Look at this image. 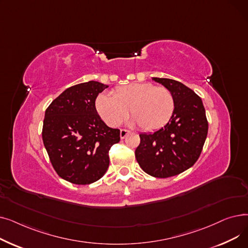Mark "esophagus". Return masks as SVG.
Returning <instances> with one entry per match:
<instances>
[{
	"label": "esophagus",
	"instance_id": "34e87169",
	"mask_svg": "<svg viewBox=\"0 0 248 248\" xmlns=\"http://www.w3.org/2000/svg\"><path fill=\"white\" fill-rule=\"evenodd\" d=\"M128 133H129V131H127V129H124V128L121 129V139H122V140L124 139Z\"/></svg>",
	"mask_w": 248,
	"mask_h": 248
}]
</instances>
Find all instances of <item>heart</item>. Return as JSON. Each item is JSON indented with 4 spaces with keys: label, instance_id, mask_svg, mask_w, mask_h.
I'll return each mask as SVG.
<instances>
[{
    "label": "heart",
    "instance_id": "obj_1",
    "mask_svg": "<svg viewBox=\"0 0 248 248\" xmlns=\"http://www.w3.org/2000/svg\"><path fill=\"white\" fill-rule=\"evenodd\" d=\"M95 109L101 120L109 126H117L128 115L147 132L165 126L175 111V97L170 89L149 82H135L116 87L111 95L99 94Z\"/></svg>",
    "mask_w": 248,
    "mask_h": 248
}]
</instances>
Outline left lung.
Masks as SVG:
<instances>
[{"mask_svg": "<svg viewBox=\"0 0 248 248\" xmlns=\"http://www.w3.org/2000/svg\"><path fill=\"white\" fill-rule=\"evenodd\" d=\"M171 90L175 111L169 123L154 134H140L136 159L147 174L169 178L181 174L197 162L208 133L202 99L179 81L153 77Z\"/></svg>", "mask_w": 248, "mask_h": 248, "instance_id": "8db88e82", "label": "left lung"}]
</instances>
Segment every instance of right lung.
I'll return each instance as SVG.
<instances>
[{"mask_svg": "<svg viewBox=\"0 0 248 248\" xmlns=\"http://www.w3.org/2000/svg\"><path fill=\"white\" fill-rule=\"evenodd\" d=\"M108 86L97 81L64 90L45 111L42 139L59 177L76 185L99 180L109 166L108 152L121 140L120 129L104 124L95 109L97 95Z\"/></svg>", "mask_w": 248, "mask_h": 248, "instance_id": "1", "label": "right lung"}]
</instances>
